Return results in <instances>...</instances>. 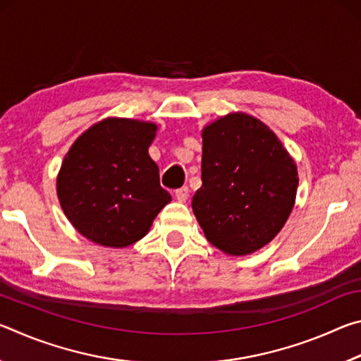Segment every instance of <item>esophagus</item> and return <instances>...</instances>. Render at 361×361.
Here are the masks:
<instances>
[{"instance_id": "1", "label": "esophagus", "mask_w": 361, "mask_h": 361, "mask_svg": "<svg viewBox=\"0 0 361 361\" xmlns=\"http://www.w3.org/2000/svg\"><path fill=\"white\" fill-rule=\"evenodd\" d=\"M175 197H176V200H178V202H186L188 197H189V188L183 186L180 189H176Z\"/></svg>"}]
</instances>
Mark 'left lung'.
<instances>
[{"label": "left lung", "instance_id": "obj_1", "mask_svg": "<svg viewBox=\"0 0 361 361\" xmlns=\"http://www.w3.org/2000/svg\"><path fill=\"white\" fill-rule=\"evenodd\" d=\"M298 167L279 137L255 116H219L202 129V186L192 212L212 245L229 256L258 252L295 207Z\"/></svg>", "mask_w": 361, "mask_h": 361}]
</instances>
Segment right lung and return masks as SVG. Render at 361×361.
Wrapping results in <instances>:
<instances>
[{"label": "right lung", "instance_id": "1", "mask_svg": "<svg viewBox=\"0 0 361 361\" xmlns=\"http://www.w3.org/2000/svg\"><path fill=\"white\" fill-rule=\"evenodd\" d=\"M157 124L106 118L79 135L57 175L60 207L79 234L102 247L126 248L148 234L172 195L149 156Z\"/></svg>", "mask_w": 361, "mask_h": 361}]
</instances>
